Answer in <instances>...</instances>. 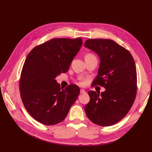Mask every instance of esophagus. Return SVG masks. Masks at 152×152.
<instances>
[{
    "label": "esophagus",
    "instance_id": "1",
    "mask_svg": "<svg viewBox=\"0 0 152 152\" xmlns=\"http://www.w3.org/2000/svg\"><path fill=\"white\" fill-rule=\"evenodd\" d=\"M80 92V94H84V93H86V91H85V90H84V89H81Z\"/></svg>",
    "mask_w": 152,
    "mask_h": 152
}]
</instances>
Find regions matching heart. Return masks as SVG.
I'll use <instances>...</instances> for the list:
<instances>
[{
    "label": "heart",
    "instance_id": "1",
    "mask_svg": "<svg viewBox=\"0 0 152 152\" xmlns=\"http://www.w3.org/2000/svg\"><path fill=\"white\" fill-rule=\"evenodd\" d=\"M94 56V55L92 54H87L86 55V56ZM83 83H84V82H82V81H80V82H79V84H81V85L83 84Z\"/></svg>",
    "mask_w": 152,
    "mask_h": 152
}]
</instances>
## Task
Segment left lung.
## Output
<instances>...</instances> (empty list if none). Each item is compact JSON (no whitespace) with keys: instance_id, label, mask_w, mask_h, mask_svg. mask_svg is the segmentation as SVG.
I'll return each instance as SVG.
<instances>
[{"instance_id":"8db88e82","label":"left lung","mask_w":152,"mask_h":152,"mask_svg":"<svg viewBox=\"0 0 152 152\" xmlns=\"http://www.w3.org/2000/svg\"><path fill=\"white\" fill-rule=\"evenodd\" d=\"M84 46L100 58L98 74L93 85L104 87L99 94L87 92L90 101L84 108L91 121L101 126H110L121 121L134 103L137 92L135 62L126 49L110 39L87 40Z\"/></svg>"}]
</instances>
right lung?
<instances>
[{"instance_id": "right-lung-1", "label": "right lung", "mask_w": 152, "mask_h": 152, "mask_svg": "<svg viewBox=\"0 0 152 152\" xmlns=\"http://www.w3.org/2000/svg\"><path fill=\"white\" fill-rule=\"evenodd\" d=\"M82 38H57L35 47L27 56L20 79V96L37 121L52 126L63 121L80 93L77 85L63 89L56 78L66 72L80 49Z\"/></svg>"}]
</instances>
